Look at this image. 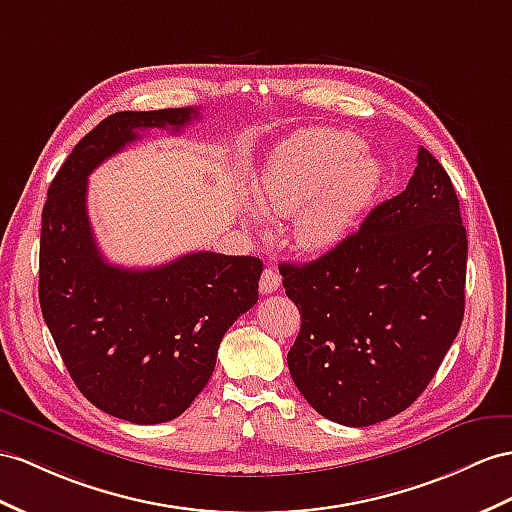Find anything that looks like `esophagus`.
<instances>
[{"label":"esophagus","mask_w":512,"mask_h":512,"mask_svg":"<svg viewBox=\"0 0 512 512\" xmlns=\"http://www.w3.org/2000/svg\"><path fill=\"white\" fill-rule=\"evenodd\" d=\"M281 285V274L274 270V268H266L261 272V279H259V292L261 294H272L277 292Z\"/></svg>","instance_id":"1"}]
</instances>
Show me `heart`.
I'll list each match as a JSON object with an SVG mask.
<instances>
[{
	"instance_id": "1",
	"label": "heart",
	"mask_w": 512,
	"mask_h": 512,
	"mask_svg": "<svg viewBox=\"0 0 512 512\" xmlns=\"http://www.w3.org/2000/svg\"><path fill=\"white\" fill-rule=\"evenodd\" d=\"M381 177V162L363 151L361 138L350 131H300L283 144L261 175L257 203L270 218L296 213V246L307 253H324L355 229ZM260 213L257 207L251 209V225L264 231Z\"/></svg>"
}]
</instances>
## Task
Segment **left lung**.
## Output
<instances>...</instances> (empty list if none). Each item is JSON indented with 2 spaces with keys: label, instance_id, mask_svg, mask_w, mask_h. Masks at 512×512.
Wrapping results in <instances>:
<instances>
[{
  "label": "left lung",
  "instance_id": "obj_1",
  "mask_svg": "<svg viewBox=\"0 0 512 512\" xmlns=\"http://www.w3.org/2000/svg\"><path fill=\"white\" fill-rule=\"evenodd\" d=\"M467 233L452 181L419 147L409 186L316 261L281 264L300 333L287 352L298 391L331 422L402 413L450 350L465 313Z\"/></svg>",
  "mask_w": 512,
  "mask_h": 512
}]
</instances>
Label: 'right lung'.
<instances>
[{
    "label": "right lung",
    "mask_w": 512,
    "mask_h": 512,
    "mask_svg": "<svg viewBox=\"0 0 512 512\" xmlns=\"http://www.w3.org/2000/svg\"><path fill=\"white\" fill-rule=\"evenodd\" d=\"M194 108L116 112L75 144L47 190L38 298L73 383L131 424L179 417L216 368L222 335L257 303L259 257L212 251L134 270L108 264L88 220V175L140 138L181 131Z\"/></svg>",
    "instance_id": "1"
}]
</instances>
